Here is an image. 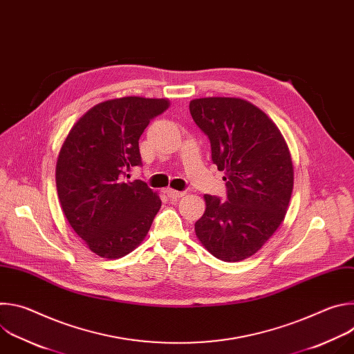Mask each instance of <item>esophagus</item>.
Listing matches in <instances>:
<instances>
[{
    "label": "esophagus",
    "instance_id": "34e87169",
    "mask_svg": "<svg viewBox=\"0 0 354 354\" xmlns=\"http://www.w3.org/2000/svg\"><path fill=\"white\" fill-rule=\"evenodd\" d=\"M165 192H167L168 197H171V198H179V197L185 196V192H178V190H174V189H167Z\"/></svg>",
    "mask_w": 354,
    "mask_h": 354
}]
</instances>
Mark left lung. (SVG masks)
I'll use <instances>...</instances> for the list:
<instances>
[{
	"mask_svg": "<svg viewBox=\"0 0 354 354\" xmlns=\"http://www.w3.org/2000/svg\"><path fill=\"white\" fill-rule=\"evenodd\" d=\"M190 115L224 171L227 200L205 194L206 212L194 224L198 241L224 262L243 261L263 246L283 223L294 169L277 126L239 97L190 100Z\"/></svg>",
	"mask_w": 354,
	"mask_h": 354,
	"instance_id": "8db88e82",
	"label": "left lung"
}]
</instances>
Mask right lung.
Returning <instances> with one entry per match:
<instances>
[{"label": "right lung", "instance_id": "1", "mask_svg": "<svg viewBox=\"0 0 354 354\" xmlns=\"http://www.w3.org/2000/svg\"><path fill=\"white\" fill-rule=\"evenodd\" d=\"M168 106V99L106 100L74 124L60 149L56 185L62 209L99 257L130 254L161 209L160 196L142 180H127V172L141 167L138 140L144 129Z\"/></svg>", "mask_w": 354, "mask_h": 354}]
</instances>
